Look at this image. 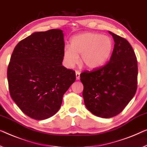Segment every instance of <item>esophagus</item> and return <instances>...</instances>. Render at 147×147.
<instances>
[{
  "label": "esophagus",
  "mask_w": 147,
  "mask_h": 147,
  "mask_svg": "<svg viewBox=\"0 0 147 147\" xmlns=\"http://www.w3.org/2000/svg\"><path fill=\"white\" fill-rule=\"evenodd\" d=\"M80 72L79 71H76V79L79 80L80 79Z\"/></svg>",
  "instance_id": "esophagus-1"
}]
</instances>
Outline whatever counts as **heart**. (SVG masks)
Segmentation results:
<instances>
[{"mask_svg":"<svg viewBox=\"0 0 147 147\" xmlns=\"http://www.w3.org/2000/svg\"><path fill=\"white\" fill-rule=\"evenodd\" d=\"M113 49L112 39L108 36L93 32H86L73 37L70 48L63 51V60L68 68L73 67L80 62L89 69L102 67L110 57Z\"/></svg>","mask_w":147,"mask_h":147,"instance_id":"1","label":"heart"}]
</instances>
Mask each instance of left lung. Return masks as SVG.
Instances as JSON below:
<instances>
[{
  "instance_id": "obj_1",
  "label": "left lung",
  "mask_w": 147,
  "mask_h": 147,
  "mask_svg": "<svg viewBox=\"0 0 147 147\" xmlns=\"http://www.w3.org/2000/svg\"><path fill=\"white\" fill-rule=\"evenodd\" d=\"M109 33L115 42L109 62L80 74L85 106L92 113L102 118L121 113L137 88V61L132 47L125 38Z\"/></svg>"
}]
</instances>
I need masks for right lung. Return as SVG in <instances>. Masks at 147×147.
I'll return each instance as SVG.
<instances>
[{
    "instance_id": "1",
    "label": "right lung",
    "mask_w": 147,
    "mask_h": 147,
    "mask_svg": "<svg viewBox=\"0 0 147 147\" xmlns=\"http://www.w3.org/2000/svg\"><path fill=\"white\" fill-rule=\"evenodd\" d=\"M61 30L34 32L18 43L7 70L11 98L29 117H51L76 80L75 72L62 65L65 48Z\"/></svg>"
}]
</instances>
